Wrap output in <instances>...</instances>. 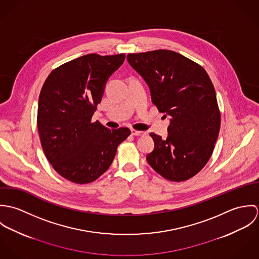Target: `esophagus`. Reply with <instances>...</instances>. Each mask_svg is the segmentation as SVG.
Listing matches in <instances>:
<instances>
[{
    "mask_svg": "<svg viewBox=\"0 0 259 259\" xmlns=\"http://www.w3.org/2000/svg\"><path fill=\"white\" fill-rule=\"evenodd\" d=\"M132 135L135 136V137H145L147 135V133L136 131V130H132Z\"/></svg>",
    "mask_w": 259,
    "mask_h": 259,
    "instance_id": "esophagus-1",
    "label": "esophagus"
}]
</instances>
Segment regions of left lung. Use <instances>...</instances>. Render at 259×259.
I'll return each mask as SVG.
<instances>
[{
	"instance_id": "obj_1",
	"label": "left lung",
	"mask_w": 259,
	"mask_h": 259,
	"mask_svg": "<svg viewBox=\"0 0 259 259\" xmlns=\"http://www.w3.org/2000/svg\"><path fill=\"white\" fill-rule=\"evenodd\" d=\"M131 67L148 83L151 102L170 117L166 139L154 142L149 165L171 182L199 172L210 158L221 128L214 87L198 64L169 50L128 54Z\"/></svg>"
}]
</instances>
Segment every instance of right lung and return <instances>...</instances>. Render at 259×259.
Listing matches in <instances>:
<instances>
[{"label": "right lung", "instance_id": "right-lung-1", "mask_svg": "<svg viewBox=\"0 0 259 259\" xmlns=\"http://www.w3.org/2000/svg\"><path fill=\"white\" fill-rule=\"evenodd\" d=\"M125 55L89 54L55 69L44 82L37 104V130L55 170L74 184H89L110 166L127 127L110 130L92 116L109 77Z\"/></svg>", "mask_w": 259, "mask_h": 259}]
</instances>
